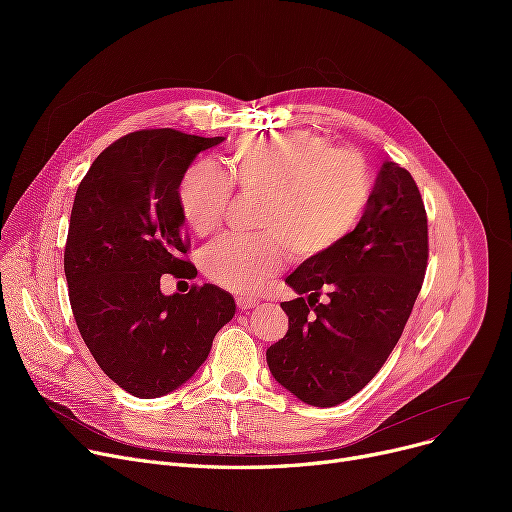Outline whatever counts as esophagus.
I'll use <instances>...</instances> for the list:
<instances>
[{
  "label": "esophagus",
  "instance_id": "esophagus-1",
  "mask_svg": "<svg viewBox=\"0 0 512 512\" xmlns=\"http://www.w3.org/2000/svg\"><path fill=\"white\" fill-rule=\"evenodd\" d=\"M236 305H238V309H242V311H249V309L257 307L259 301L253 299V297H238V299H236Z\"/></svg>",
  "mask_w": 512,
  "mask_h": 512
}]
</instances>
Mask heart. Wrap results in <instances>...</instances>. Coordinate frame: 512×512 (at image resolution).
Wrapping results in <instances>:
<instances>
[{"label":"heart","instance_id":"b5f03b06","mask_svg":"<svg viewBox=\"0 0 512 512\" xmlns=\"http://www.w3.org/2000/svg\"><path fill=\"white\" fill-rule=\"evenodd\" d=\"M263 197L261 238L222 236L201 251L205 276L234 292H257L280 274L286 249L299 261L336 251L355 232L369 203L371 180L361 157L336 151L311 132H284L242 141L230 159V178L209 159L188 168L178 184V207L197 234L218 230L232 197Z\"/></svg>","mask_w":512,"mask_h":512}]
</instances>
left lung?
Here are the masks:
<instances>
[{"mask_svg":"<svg viewBox=\"0 0 512 512\" xmlns=\"http://www.w3.org/2000/svg\"><path fill=\"white\" fill-rule=\"evenodd\" d=\"M427 253L419 188L384 161L355 232L286 278L299 297L282 303L288 332L265 353L276 382L311 407H336L363 390L407 326Z\"/></svg>","mask_w":512,"mask_h":512,"instance_id":"obj_1","label":"left lung"}]
</instances>
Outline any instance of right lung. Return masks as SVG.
Here are the masks:
<instances>
[{"mask_svg":"<svg viewBox=\"0 0 512 512\" xmlns=\"http://www.w3.org/2000/svg\"><path fill=\"white\" fill-rule=\"evenodd\" d=\"M224 137L137 130L93 161L74 197L64 272L76 326L107 378L137 398L164 396L203 365L234 317L232 294L193 286L164 294L161 274L193 278L178 184Z\"/></svg>","mask_w":512,"mask_h":512,"instance_id":"add662e5","label":"right lung"}]
</instances>
